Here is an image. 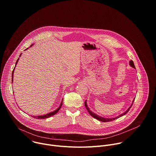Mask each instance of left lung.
Returning <instances> with one entry per match:
<instances>
[{"label":"left lung","mask_w":156,"mask_h":156,"mask_svg":"<svg viewBox=\"0 0 156 156\" xmlns=\"http://www.w3.org/2000/svg\"><path fill=\"white\" fill-rule=\"evenodd\" d=\"M129 65L132 66V67H133L134 69H135V65H134V63H133V62L132 61V60H131L130 62H129ZM134 101H135V99H133V102H132V105H133V102H134ZM132 105L128 108V110L126 111L125 112H124L123 114H122V115H119V116H118V117H115V118H110V119H107V118H104V117H100V116H99L98 115H96V114H94L93 112H92L90 110V108H88V107H87V104H86V101H85V102H84V105H85V107H86V109H87V110L88 111V112L90 113V114L93 117H94V119H96L97 120H99V121H101V122H111V121H113V120H115V119H118V118H119V117H122V116H123V115H125L127 112H128V111L129 110V109H130V108L131 107V106H132Z\"/></svg>","instance_id":"obj_1"}]
</instances>
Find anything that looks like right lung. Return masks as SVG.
<instances>
[{
    "instance_id": "add662e5",
    "label": "right lung",
    "mask_w": 156,
    "mask_h": 156,
    "mask_svg": "<svg viewBox=\"0 0 156 156\" xmlns=\"http://www.w3.org/2000/svg\"><path fill=\"white\" fill-rule=\"evenodd\" d=\"M32 46V45H31ZM27 49H28V48ZM26 49V50H27ZM18 59L19 58H18V60H16V63H17V62H18ZM15 69V68H14ZM13 72H14V69H13V72H12V82H13ZM62 102H63V100L62 101V102H61V104H60V106L58 107V108L57 109V110H55V111H54V112H50V113H49V114H46V115H39V116H31L32 117H34V119H47V118H49V117H51V116H52V115H54L55 114H56L58 112V110H60V108H61V107H62Z\"/></svg>"
}]
</instances>
